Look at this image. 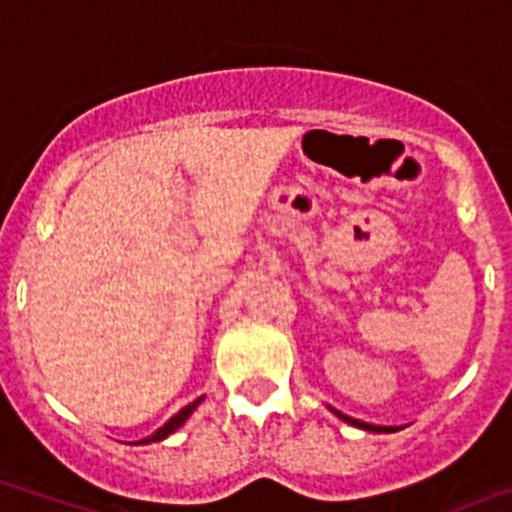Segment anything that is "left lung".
Returning a JSON list of instances; mask_svg holds the SVG:
<instances>
[{
    "mask_svg": "<svg viewBox=\"0 0 512 512\" xmlns=\"http://www.w3.org/2000/svg\"><path fill=\"white\" fill-rule=\"evenodd\" d=\"M330 411H332V414L337 416V419L348 421V424L358 426V429H365V431H378V434H388V431H396V426H375V424H365V421L353 419V416H345V414H340V411H335V409H330Z\"/></svg>",
    "mask_w": 512,
    "mask_h": 512,
    "instance_id": "8db88e82",
    "label": "left lung"
}]
</instances>
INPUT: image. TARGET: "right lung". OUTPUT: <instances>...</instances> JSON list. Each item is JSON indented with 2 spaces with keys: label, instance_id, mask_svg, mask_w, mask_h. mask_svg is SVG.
Instances as JSON below:
<instances>
[{
  "label": "right lung",
  "instance_id": "obj_1",
  "mask_svg": "<svg viewBox=\"0 0 512 512\" xmlns=\"http://www.w3.org/2000/svg\"><path fill=\"white\" fill-rule=\"evenodd\" d=\"M200 401H203V396H200V398H198V401H192V403H187L185 409H182V411H177V414H175V416H172V419H170V421H167V424H164V426H162V429H157V431H154V434H152V437L142 439V442H137V444H149V442H162V439H167V437H170L172 431H177V429H180V426H182V424H185V421H187V419H190V414H192V411H195V409H198V406H200Z\"/></svg>",
  "mask_w": 512,
  "mask_h": 512
}]
</instances>
